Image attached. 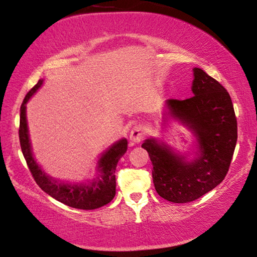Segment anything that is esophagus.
<instances>
[{
    "label": "esophagus",
    "instance_id": "1",
    "mask_svg": "<svg viewBox=\"0 0 257 257\" xmlns=\"http://www.w3.org/2000/svg\"><path fill=\"white\" fill-rule=\"evenodd\" d=\"M144 137H145V132H144L142 126L140 125L133 126L131 132H130V140L133 143H139V142H142Z\"/></svg>",
    "mask_w": 257,
    "mask_h": 257
}]
</instances>
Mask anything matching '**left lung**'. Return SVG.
I'll use <instances>...</instances> for the list:
<instances>
[{
  "mask_svg": "<svg viewBox=\"0 0 257 257\" xmlns=\"http://www.w3.org/2000/svg\"><path fill=\"white\" fill-rule=\"evenodd\" d=\"M192 91L194 96L187 99L167 100V107L168 114L195 133L198 159L186 163L154 139H147L142 145L152 161L157 193L175 203L194 201L223 180L237 140V120L228 91L199 68H194Z\"/></svg>",
  "mask_w": 257,
  "mask_h": 257,
  "instance_id": "8db88e82",
  "label": "left lung"
}]
</instances>
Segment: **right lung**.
I'll return each instance as SVG.
<instances>
[{"instance_id":"right-lung-1","label":"right lung","mask_w":257,"mask_h":257,"mask_svg":"<svg viewBox=\"0 0 257 257\" xmlns=\"http://www.w3.org/2000/svg\"><path fill=\"white\" fill-rule=\"evenodd\" d=\"M43 80L40 79L38 83L31 89L27 96L24 97L23 103L21 105L20 114V144L21 150L27 161L28 167L31 172L34 180L43 191L57 201L64 205L78 209H96L99 207L107 205L115 195V167L120 158L127 150V140L121 139L111 146L99 160L100 175L97 180L89 185H68L54 180L45 175L41 167L35 161L28 135V125L26 117V104L29 98L38 90Z\"/></svg>"}]
</instances>
